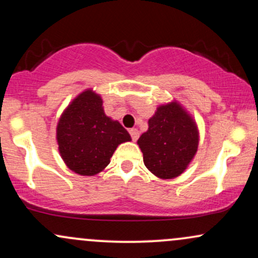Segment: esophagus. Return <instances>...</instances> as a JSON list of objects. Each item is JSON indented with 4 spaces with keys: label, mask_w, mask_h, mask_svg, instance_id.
Listing matches in <instances>:
<instances>
[{
    "label": "esophagus",
    "mask_w": 258,
    "mask_h": 258,
    "mask_svg": "<svg viewBox=\"0 0 258 258\" xmlns=\"http://www.w3.org/2000/svg\"><path fill=\"white\" fill-rule=\"evenodd\" d=\"M130 135H131L132 141L136 142V141H137V139H138V137H139L138 130H137V128H131V130H130Z\"/></svg>",
    "instance_id": "34e87169"
}]
</instances>
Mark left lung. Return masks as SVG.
<instances>
[{"label":"left lung","instance_id":"1","mask_svg":"<svg viewBox=\"0 0 258 258\" xmlns=\"http://www.w3.org/2000/svg\"><path fill=\"white\" fill-rule=\"evenodd\" d=\"M148 123V131L137 141L144 165L159 178H176L184 172L198 152L197 122L177 100H172L159 105Z\"/></svg>","mask_w":258,"mask_h":258}]
</instances>
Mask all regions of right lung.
<instances>
[{
	"label": "right lung",
	"instance_id": "obj_1",
	"mask_svg": "<svg viewBox=\"0 0 258 258\" xmlns=\"http://www.w3.org/2000/svg\"><path fill=\"white\" fill-rule=\"evenodd\" d=\"M131 141L117 120L106 116L102 97L92 88L76 96L60 115L57 143L61 159L73 172H102L121 143Z\"/></svg>",
	"mask_w": 258,
	"mask_h": 258
}]
</instances>
